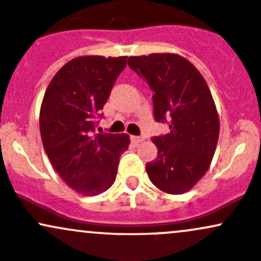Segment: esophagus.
Returning <instances> with one entry per match:
<instances>
[{
  "label": "esophagus",
  "mask_w": 261,
  "mask_h": 261,
  "mask_svg": "<svg viewBox=\"0 0 261 261\" xmlns=\"http://www.w3.org/2000/svg\"><path fill=\"white\" fill-rule=\"evenodd\" d=\"M144 139L142 138V137H137V136H132L130 137V142L133 143V144H139V143H142Z\"/></svg>",
  "instance_id": "1"
}]
</instances>
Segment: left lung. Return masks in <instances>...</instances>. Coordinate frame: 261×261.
<instances>
[{
	"label": "left lung",
	"instance_id": "obj_1",
	"mask_svg": "<svg viewBox=\"0 0 261 261\" xmlns=\"http://www.w3.org/2000/svg\"><path fill=\"white\" fill-rule=\"evenodd\" d=\"M128 66L153 91L155 122L169 133L153 137L158 155L145 165L150 181L169 194H183L203 178L217 148L219 117L205 80L174 53L128 58Z\"/></svg>",
	"mask_w": 261,
	"mask_h": 261
}]
</instances>
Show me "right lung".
I'll return each mask as SVG.
<instances>
[{"label":"right lung","mask_w":261,"mask_h":261,"mask_svg":"<svg viewBox=\"0 0 261 261\" xmlns=\"http://www.w3.org/2000/svg\"><path fill=\"white\" fill-rule=\"evenodd\" d=\"M125 64L127 57L73 58L55 74L42 100L44 150L61 178L83 195L112 187L129 145L128 134L96 133V119Z\"/></svg>","instance_id":"1"}]
</instances>
